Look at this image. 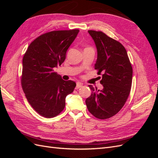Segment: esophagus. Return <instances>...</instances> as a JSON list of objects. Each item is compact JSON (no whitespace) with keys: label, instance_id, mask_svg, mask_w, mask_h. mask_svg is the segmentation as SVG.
I'll return each mask as SVG.
<instances>
[{"label":"esophagus","instance_id":"obj_1","mask_svg":"<svg viewBox=\"0 0 158 158\" xmlns=\"http://www.w3.org/2000/svg\"><path fill=\"white\" fill-rule=\"evenodd\" d=\"M82 84L80 83V82H77L76 83V89H79L80 88H81L82 86Z\"/></svg>","mask_w":158,"mask_h":158}]
</instances>
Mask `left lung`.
Segmentation results:
<instances>
[{
	"instance_id": "1",
	"label": "left lung",
	"mask_w": 158,
	"mask_h": 158,
	"mask_svg": "<svg viewBox=\"0 0 158 158\" xmlns=\"http://www.w3.org/2000/svg\"><path fill=\"white\" fill-rule=\"evenodd\" d=\"M98 51L95 69L103 73L100 83L103 89L88 86L92 94L85 99L88 111L99 119L116 114L126 103L132 85V68L127 52L118 41L102 31L89 30Z\"/></svg>"
}]
</instances>
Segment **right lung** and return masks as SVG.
Masks as SVG:
<instances>
[{
  "label": "right lung",
  "instance_id": "right-lung-1",
  "mask_svg": "<svg viewBox=\"0 0 158 158\" xmlns=\"http://www.w3.org/2000/svg\"><path fill=\"white\" fill-rule=\"evenodd\" d=\"M79 30L52 31L33 41L23 55L22 86L28 102L40 115L52 118L65 107L76 83L65 81L53 69L60 66Z\"/></svg>",
  "mask_w": 158,
  "mask_h": 158
}]
</instances>
